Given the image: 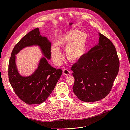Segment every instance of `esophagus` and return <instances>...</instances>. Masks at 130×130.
I'll return each mask as SVG.
<instances>
[{
    "label": "esophagus",
    "instance_id": "34e87169",
    "mask_svg": "<svg viewBox=\"0 0 130 130\" xmlns=\"http://www.w3.org/2000/svg\"><path fill=\"white\" fill-rule=\"evenodd\" d=\"M63 74L65 75H69L70 74V71L67 69H64L63 70Z\"/></svg>",
    "mask_w": 130,
    "mask_h": 130
}]
</instances>
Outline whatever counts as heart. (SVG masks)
Masks as SVG:
<instances>
[{
    "mask_svg": "<svg viewBox=\"0 0 130 130\" xmlns=\"http://www.w3.org/2000/svg\"><path fill=\"white\" fill-rule=\"evenodd\" d=\"M87 36L86 34L73 29L65 32L57 38L56 43L51 48L52 59L56 64H59L62 59L59 49L65 48L66 58L71 62L78 61L85 54Z\"/></svg>",
    "mask_w": 130,
    "mask_h": 130,
    "instance_id": "obj_1",
    "label": "heart"
}]
</instances>
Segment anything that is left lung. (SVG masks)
Here are the masks:
<instances>
[{
  "mask_svg": "<svg viewBox=\"0 0 130 130\" xmlns=\"http://www.w3.org/2000/svg\"><path fill=\"white\" fill-rule=\"evenodd\" d=\"M99 45L84 54L71 67L73 91L80 100L92 102L110 93L118 73L119 60L112 42L99 33Z\"/></svg>",
  "mask_w": 130,
  "mask_h": 130,
  "instance_id": "obj_1",
  "label": "left lung"
}]
</instances>
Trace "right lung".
Wrapping results in <instances>:
<instances>
[{
  "label": "right lung",
  "instance_id": "add662e5",
  "mask_svg": "<svg viewBox=\"0 0 130 130\" xmlns=\"http://www.w3.org/2000/svg\"><path fill=\"white\" fill-rule=\"evenodd\" d=\"M38 45L48 59L51 57V43L40 34L36 28L19 41L11 53L8 64V79L18 98L28 104L44 102L54 90L62 74L61 69H56L48 63L45 57L41 59L38 69L31 76L23 77L18 74L15 65V54L23 48Z\"/></svg>",
  "mask_w": 130,
  "mask_h": 130
}]
</instances>
